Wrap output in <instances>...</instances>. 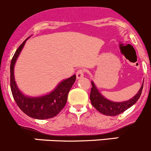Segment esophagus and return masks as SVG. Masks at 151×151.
<instances>
[{
  "label": "esophagus",
  "instance_id": "esophagus-1",
  "mask_svg": "<svg viewBox=\"0 0 151 151\" xmlns=\"http://www.w3.org/2000/svg\"><path fill=\"white\" fill-rule=\"evenodd\" d=\"M84 70H81V69H80L79 70H78L76 73L77 79H80V78H83V77H84Z\"/></svg>",
  "mask_w": 151,
  "mask_h": 151
}]
</instances>
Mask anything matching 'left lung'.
Instances as JSON below:
<instances>
[{"label":"left lung","instance_id":"8db88e82","mask_svg":"<svg viewBox=\"0 0 151 151\" xmlns=\"http://www.w3.org/2000/svg\"><path fill=\"white\" fill-rule=\"evenodd\" d=\"M91 84L92 88L91 93L90 95V99L92 105L102 114L106 115V116H114L123 113L126 110L132 107L133 104H136L138 99L140 98V96H141L142 92L144 81H143L142 84L138 93L133 96V98L127 100V101H119V102L113 101L111 100L107 99L100 93V91L98 90V88L93 81H91Z\"/></svg>","mask_w":151,"mask_h":151}]
</instances>
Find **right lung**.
<instances>
[{"instance_id":"add662e5","label":"right lung","mask_w":151,"mask_h":151,"mask_svg":"<svg viewBox=\"0 0 151 151\" xmlns=\"http://www.w3.org/2000/svg\"><path fill=\"white\" fill-rule=\"evenodd\" d=\"M27 38L16 50L10 64V87L12 96L19 108L28 116L36 119H50L61 111L67 101L68 93L76 79V75L63 80L50 93L41 96H29L22 93L15 81L14 67Z\"/></svg>"}]
</instances>
